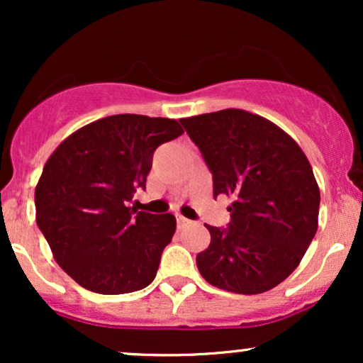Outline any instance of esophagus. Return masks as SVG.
<instances>
[{
    "label": "esophagus",
    "mask_w": 363,
    "mask_h": 363,
    "mask_svg": "<svg viewBox=\"0 0 363 363\" xmlns=\"http://www.w3.org/2000/svg\"><path fill=\"white\" fill-rule=\"evenodd\" d=\"M191 223V220H187V218H184V216H179L177 218V227L179 228H184V227H187V225Z\"/></svg>",
    "instance_id": "obj_1"
}]
</instances>
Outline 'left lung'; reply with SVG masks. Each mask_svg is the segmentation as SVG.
Wrapping results in <instances>:
<instances>
[{
	"label": "left lung",
	"mask_w": 363,
	"mask_h": 363,
	"mask_svg": "<svg viewBox=\"0 0 363 363\" xmlns=\"http://www.w3.org/2000/svg\"><path fill=\"white\" fill-rule=\"evenodd\" d=\"M213 176V196L232 198L227 228L206 225L196 256L210 285L256 295L298 266L315 230L319 187L301 147L272 121L240 109L181 119Z\"/></svg>",
	"instance_id": "obj_1"
}]
</instances>
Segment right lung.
I'll return each mask as SVG.
<instances>
[{
  "mask_svg": "<svg viewBox=\"0 0 363 363\" xmlns=\"http://www.w3.org/2000/svg\"><path fill=\"white\" fill-rule=\"evenodd\" d=\"M182 133L176 119L109 116L74 131L45 162L37 225L57 264L83 289L119 295L155 280L176 218L128 203L147 186L153 152Z\"/></svg>",
  "mask_w": 363,
  "mask_h": 363,
  "instance_id": "obj_1",
  "label": "right lung"
}]
</instances>
